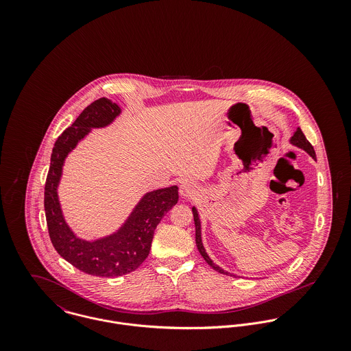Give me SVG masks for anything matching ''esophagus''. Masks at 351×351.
Wrapping results in <instances>:
<instances>
[{"mask_svg":"<svg viewBox=\"0 0 351 351\" xmlns=\"http://www.w3.org/2000/svg\"><path fill=\"white\" fill-rule=\"evenodd\" d=\"M180 193L182 197L185 199H193L197 193H199V189H197V185L192 181H184L181 185H180Z\"/></svg>","mask_w":351,"mask_h":351,"instance_id":"1","label":"esophagus"}]
</instances>
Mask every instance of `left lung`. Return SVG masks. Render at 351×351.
<instances>
[{
    "label": "left lung",
    "mask_w": 351,
    "mask_h": 351,
    "mask_svg": "<svg viewBox=\"0 0 351 351\" xmlns=\"http://www.w3.org/2000/svg\"><path fill=\"white\" fill-rule=\"evenodd\" d=\"M291 143H292L293 146H298V147H300L302 150L306 151L313 159H316V154H315V150H313L312 145L306 141V138H305V135L302 134V131H301L300 128H298L296 132L293 134V136H292V139H291ZM192 212H193V219H195V226H196V245H197V249L200 251L202 258L205 259V262H206L213 270H216V271H219V273H221V274H230L228 271L223 270V269L219 267L216 263H213V261H212V259L208 256V254L205 252V249H204L202 242H201V224L197 209L193 206V208H192Z\"/></svg>",
    "instance_id": "left-lung-1"
}]
</instances>
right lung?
<instances>
[{
	"label": "right lung",
	"mask_w": 351,
	"mask_h": 351,
	"mask_svg": "<svg viewBox=\"0 0 351 351\" xmlns=\"http://www.w3.org/2000/svg\"><path fill=\"white\" fill-rule=\"evenodd\" d=\"M120 112L117 104L105 97L88 105L55 142L45 186V210L52 246L69 263L96 277H119L138 269L150 252L156 226L178 201L177 186L149 192L117 232L93 242L80 239L64 221L56 193L64 158L90 128L110 124Z\"/></svg>",
	"instance_id": "add662e5"
}]
</instances>
